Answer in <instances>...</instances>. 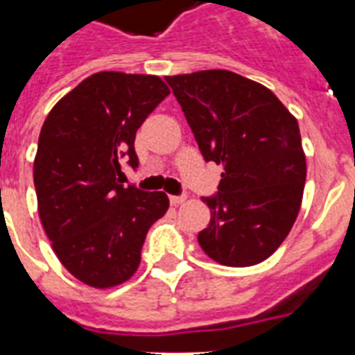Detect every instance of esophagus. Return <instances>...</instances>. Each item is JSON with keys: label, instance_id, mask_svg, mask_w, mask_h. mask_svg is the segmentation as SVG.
Listing matches in <instances>:
<instances>
[{"label": "esophagus", "instance_id": "obj_1", "mask_svg": "<svg viewBox=\"0 0 355 355\" xmlns=\"http://www.w3.org/2000/svg\"><path fill=\"white\" fill-rule=\"evenodd\" d=\"M169 200H171L173 206H178V205H182L184 200H186V195H171Z\"/></svg>", "mask_w": 355, "mask_h": 355}]
</instances>
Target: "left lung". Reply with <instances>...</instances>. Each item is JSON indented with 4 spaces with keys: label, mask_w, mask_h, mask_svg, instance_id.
<instances>
[{
    "label": "left lung",
    "mask_w": 355,
    "mask_h": 355,
    "mask_svg": "<svg viewBox=\"0 0 355 355\" xmlns=\"http://www.w3.org/2000/svg\"><path fill=\"white\" fill-rule=\"evenodd\" d=\"M206 162L223 166L219 193L202 199L210 225L199 245L228 267L263 261L297 221L306 182L298 123L256 80L205 69L166 77Z\"/></svg>",
    "instance_id": "1"
}]
</instances>
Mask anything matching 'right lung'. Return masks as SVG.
I'll return each instance as SVG.
<instances>
[{
	"label": "right lung",
	"instance_id": "right-lung-1",
	"mask_svg": "<svg viewBox=\"0 0 355 355\" xmlns=\"http://www.w3.org/2000/svg\"><path fill=\"white\" fill-rule=\"evenodd\" d=\"M167 96L156 75L99 71L42 125L33 167L38 216L60 263L86 286L127 282L149 228L169 208L164 191L119 184L123 162L138 166L136 130Z\"/></svg>",
	"mask_w": 355,
	"mask_h": 355
}]
</instances>
